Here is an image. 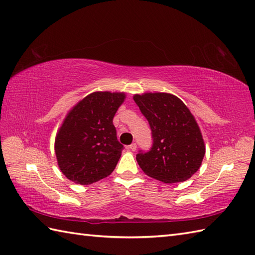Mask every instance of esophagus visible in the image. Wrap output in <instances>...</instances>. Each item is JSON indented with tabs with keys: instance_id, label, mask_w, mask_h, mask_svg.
<instances>
[{
	"instance_id": "obj_1",
	"label": "esophagus",
	"mask_w": 255,
	"mask_h": 255,
	"mask_svg": "<svg viewBox=\"0 0 255 255\" xmlns=\"http://www.w3.org/2000/svg\"><path fill=\"white\" fill-rule=\"evenodd\" d=\"M128 148H129V149H130L131 151H136V149H137V144L133 142V143H131L130 145H129V147H128Z\"/></svg>"
}]
</instances>
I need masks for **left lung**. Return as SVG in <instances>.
Instances as JSON below:
<instances>
[{
    "instance_id": "left-lung-1",
    "label": "left lung",
    "mask_w": 255,
    "mask_h": 255,
    "mask_svg": "<svg viewBox=\"0 0 255 255\" xmlns=\"http://www.w3.org/2000/svg\"><path fill=\"white\" fill-rule=\"evenodd\" d=\"M133 101L148 119L153 145L138 153L139 166L148 176L163 183L184 182L202 165L205 142L188 107L170 93L134 94Z\"/></svg>"
}]
</instances>
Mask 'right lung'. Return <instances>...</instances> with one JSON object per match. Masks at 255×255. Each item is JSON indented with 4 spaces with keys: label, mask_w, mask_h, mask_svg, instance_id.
Instances as JSON below:
<instances>
[{
    "label": "right lung",
    "mask_w": 255,
    "mask_h": 255,
    "mask_svg": "<svg viewBox=\"0 0 255 255\" xmlns=\"http://www.w3.org/2000/svg\"><path fill=\"white\" fill-rule=\"evenodd\" d=\"M125 99L124 92H93L68 112L55 139L58 166L68 180L90 185L112 174L123 151L113 118Z\"/></svg>",
    "instance_id": "obj_1"
}]
</instances>
